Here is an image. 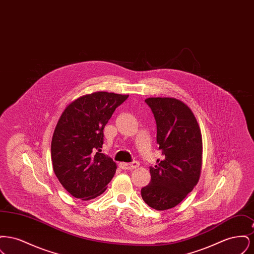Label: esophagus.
Returning <instances> with one entry per match:
<instances>
[{
	"mask_svg": "<svg viewBox=\"0 0 254 254\" xmlns=\"http://www.w3.org/2000/svg\"><path fill=\"white\" fill-rule=\"evenodd\" d=\"M139 163L138 162H132V163H120V168L122 169H136L139 167Z\"/></svg>",
	"mask_w": 254,
	"mask_h": 254,
	"instance_id": "34e87169",
	"label": "esophagus"
}]
</instances>
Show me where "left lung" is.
<instances>
[{
	"mask_svg": "<svg viewBox=\"0 0 254 254\" xmlns=\"http://www.w3.org/2000/svg\"><path fill=\"white\" fill-rule=\"evenodd\" d=\"M157 127L163 159L150 167L151 181L141 190L145 204L166 210L180 204L197 185L202 168V134L193 112L175 98L145 100Z\"/></svg>",
	"mask_w": 254,
	"mask_h": 254,
	"instance_id": "obj_1",
	"label": "left lung"
}]
</instances>
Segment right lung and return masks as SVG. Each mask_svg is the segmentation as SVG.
<instances>
[{
    "label": "right lung",
    "mask_w": 254,
    "mask_h": 254,
    "mask_svg": "<svg viewBox=\"0 0 254 254\" xmlns=\"http://www.w3.org/2000/svg\"><path fill=\"white\" fill-rule=\"evenodd\" d=\"M128 95L98 91L70 103L61 115L51 141L53 170L75 198L101 195L116 171L115 162L101 153L104 128Z\"/></svg>",
    "instance_id": "1"
}]
</instances>
